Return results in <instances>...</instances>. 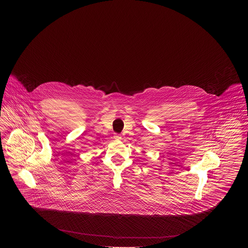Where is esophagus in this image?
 Instances as JSON below:
<instances>
[{"mask_svg": "<svg viewBox=\"0 0 248 248\" xmlns=\"http://www.w3.org/2000/svg\"><path fill=\"white\" fill-rule=\"evenodd\" d=\"M114 140H122V138H121V136L116 135V136H114Z\"/></svg>", "mask_w": 248, "mask_h": 248, "instance_id": "obj_1", "label": "esophagus"}]
</instances>
